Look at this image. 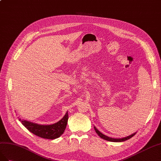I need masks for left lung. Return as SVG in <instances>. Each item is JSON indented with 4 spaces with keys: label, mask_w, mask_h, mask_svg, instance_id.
Segmentation results:
<instances>
[{
    "label": "left lung",
    "mask_w": 161,
    "mask_h": 161,
    "mask_svg": "<svg viewBox=\"0 0 161 161\" xmlns=\"http://www.w3.org/2000/svg\"><path fill=\"white\" fill-rule=\"evenodd\" d=\"M94 130H95V131H96V134H97L101 137V138H103V139H104V140H108V141H110V142H124V141H125V140H129V139L131 138V137L136 134V133H134V134H131V135H130V136H127V137H123V138L117 139V138H112V137H108V136H105V135L103 134L102 133L100 132L97 129H96V128L95 127H94Z\"/></svg>",
    "instance_id": "1"
}]
</instances>
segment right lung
Wrapping results in <instances>:
<instances>
[{
    "mask_svg": "<svg viewBox=\"0 0 161 161\" xmlns=\"http://www.w3.org/2000/svg\"><path fill=\"white\" fill-rule=\"evenodd\" d=\"M68 118L69 115L67 112L65 115L58 122L48 125H38V124L33 123L25 120H21V119H19V121L27 130L34 135L42 138L53 140L60 137L65 131Z\"/></svg>",
    "mask_w": 161,
    "mask_h": 161,
    "instance_id": "obj_1",
    "label": "right lung"
}]
</instances>
